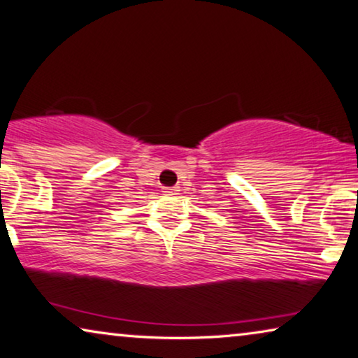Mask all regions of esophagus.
I'll list each match as a JSON object with an SVG mask.
<instances>
[{
    "label": "esophagus",
    "instance_id": "obj_1",
    "mask_svg": "<svg viewBox=\"0 0 358 358\" xmlns=\"http://www.w3.org/2000/svg\"><path fill=\"white\" fill-rule=\"evenodd\" d=\"M178 188H177V186H173V188H165L164 189V193L165 194H170V196H173V194H178Z\"/></svg>",
    "mask_w": 358,
    "mask_h": 358
}]
</instances>
